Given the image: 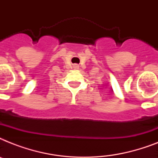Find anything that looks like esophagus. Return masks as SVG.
I'll return each mask as SVG.
<instances>
[{
  "label": "esophagus",
  "instance_id": "esophagus-1",
  "mask_svg": "<svg viewBox=\"0 0 158 158\" xmlns=\"http://www.w3.org/2000/svg\"><path fill=\"white\" fill-rule=\"evenodd\" d=\"M78 65H77V64H75V65H74V68H75V69H78Z\"/></svg>",
  "mask_w": 158,
  "mask_h": 158
}]
</instances>
